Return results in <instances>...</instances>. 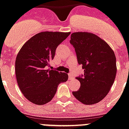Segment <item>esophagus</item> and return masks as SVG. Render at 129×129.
<instances>
[{
    "mask_svg": "<svg viewBox=\"0 0 129 129\" xmlns=\"http://www.w3.org/2000/svg\"><path fill=\"white\" fill-rule=\"evenodd\" d=\"M68 75H69V79H74V76H73V75L72 74V73H70V74H68Z\"/></svg>",
    "mask_w": 129,
    "mask_h": 129,
    "instance_id": "34e87169",
    "label": "esophagus"
}]
</instances>
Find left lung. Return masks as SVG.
I'll list each match as a JSON object with an SVG mask.
<instances>
[{
  "mask_svg": "<svg viewBox=\"0 0 129 129\" xmlns=\"http://www.w3.org/2000/svg\"><path fill=\"white\" fill-rule=\"evenodd\" d=\"M77 61L82 65L84 74L76 77L80 89L72 93L85 105L101 101L109 92L117 74L116 57L113 50L101 38L86 32H74L71 35Z\"/></svg>",
  "mask_w": 129,
  "mask_h": 129,
  "instance_id": "1",
  "label": "left lung"
}]
</instances>
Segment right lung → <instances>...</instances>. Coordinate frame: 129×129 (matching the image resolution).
Listing matches in <instances>:
<instances>
[{"label":"right lung","mask_w":129,"mask_h":129,"mask_svg":"<svg viewBox=\"0 0 129 129\" xmlns=\"http://www.w3.org/2000/svg\"><path fill=\"white\" fill-rule=\"evenodd\" d=\"M70 32H42L28 40L18 53L15 61L16 80L22 93L36 105L50 102L58 85L66 81L68 75L46 67L54 59L58 45Z\"/></svg>","instance_id":"right-lung-1"}]
</instances>
